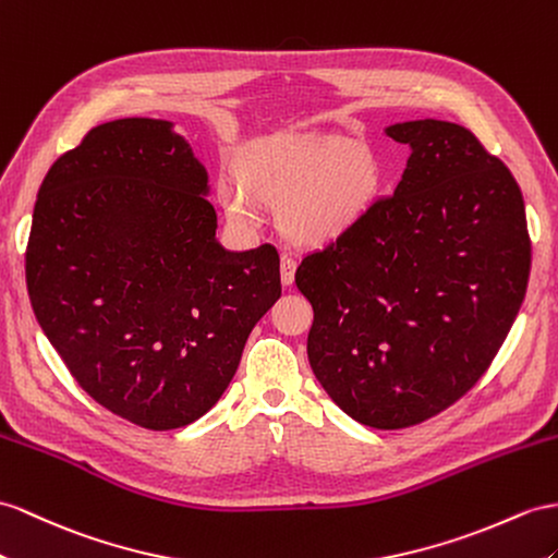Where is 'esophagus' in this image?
Returning <instances> with one entry per match:
<instances>
[{
	"label": "esophagus",
	"instance_id": "1",
	"mask_svg": "<svg viewBox=\"0 0 558 558\" xmlns=\"http://www.w3.org/2000/svg\"><path fill=\"white\" fill-rule=\"evenodd\" d=\"M294 274H296V262L292 259V256H282V259H280V280H282V284H292Z\"/></svg>",
	"mask_w": 558,
	"mask_h": 558
}]
</instances>
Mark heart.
I'll return each mask as SVG.
<instances>
[{
	"label": "heart",
	"instance_id": "heart-1",
	"mask_svg": "<svg viewBox=\"0 0 558 558\" xmlns=\"http://www.w3.org/2000/svg\"><path fill=\"white\" fill-rule=\"evenodd\" d=\"M379 174L373 157L323 134H276L240 169L219 181V203L238 226H259L262 209L299 245L325 247L353 233L373 209Z\"/></svg>",
	"mask_w": 558,
	"mask_h": 558
}]
</instances>
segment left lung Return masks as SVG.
Segmentation results:
<instances>
[{"mask_svg": "<svg viewBox=\"0 0 558 558\" xmlns=\"http://www.w3.org/2000/svg\"><path fill=\"white\" fill-rule=\"evenodd\" d=\"M410 157L391 197L308 254V363L349 417L403 428L438 415L490 365L523 304L531 240L519 183L446 120L389 124Z\"/></svg>", "mask_w": 558, "mask_h": 558, "instance_id": "obj_1", "label": "left lung"}]
</instances>
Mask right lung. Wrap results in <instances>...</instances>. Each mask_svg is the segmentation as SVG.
I'll list each match as a JSON object with an SVG mask.
<instances>
[{
    "mask_svg": "<svg viewBox=\"0 0 558 558\" xmlns=\"http://www.w3.org/2000/svg\"><path fill=\"white\" fill-rule=\"evenodd\" d=\"M209 174L174 122L98 124L39 185L25 280L70 375L122 420H199L280 296V256L217 240Z\"/></svg>",
    "mask_w": 558,
    "mask_h": 558,
    "instance_id": "1",
    "label": "right lung"
}]
</instances>
